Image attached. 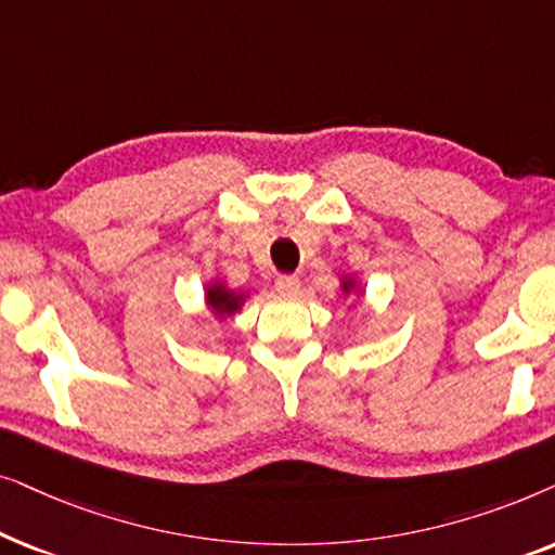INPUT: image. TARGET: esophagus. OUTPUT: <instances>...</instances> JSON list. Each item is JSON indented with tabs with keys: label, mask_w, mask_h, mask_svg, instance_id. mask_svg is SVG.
<instances>
[{
	"label": "esophagus",
	"mask_w": 555,
	"mask_h": 555,
	"mask_svg": "<svg viewBox=\"0 0 555 555\" xmlns=\"http://www.w3.org/2000/svg\"><path fill=\"white\" fill-rule=\"evenodd\" d=\"M298 278L295 275H280L278 278V283H275V287L280 293H285V295H293L295 291H298Z\"/></svg>",
	"instance_id": "esophagus-1"
}]
</instances>
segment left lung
Wrapping results in <instances>:
<instances>
[{
	"mask_svg": "<svg viewBox=\"0 0 555 555\" xmlns=\"http://www.w3.org/2000/svg\"><path fill=\"white\" fill-rule=\"evenodd\" d=\"M346 291H348V285H346Z\"/></svg>",
	"mask_w": 555,
	"mask_h": 555,
	"instance_id": "left-lung-1",
	"label": "left lung"
}]
</instances>
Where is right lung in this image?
Segmentation results:
<instances>
[{"label": "right lung", "mask_w": 555, "mask_h": 555, "mask_svg": "<svg viewBox=\"0 0 555 555\" xmlns=\"http://www.w3.org/2000/svg\"><path fill=\"white\" fill-rule=\"evenodd\" d=\"M207 302H209V308L215 310L217 315H222V313L224 315H232L234 310L240 308V295L224 291L222 285H215V287H209Z\"/></svg>", "instance_id": "add662e5"}]
</instances>
